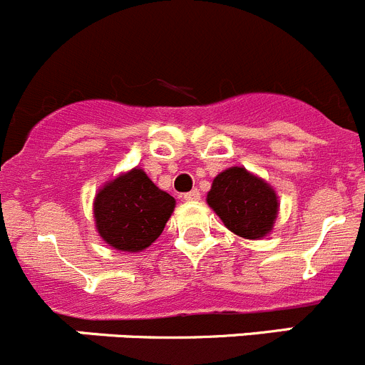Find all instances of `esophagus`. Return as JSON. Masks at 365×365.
<instances>
[{
  "mask_svg": "<svg viewBox=\"0 0 365 365\" xmlns=\"http://www.w3.org/2000/svg\"><path fill=\"white\" fill-rule=\"evenodd\" d=\"M183 200L185 202H198L200 200V190L198 189H192L190 192H185L183 194Z\"/></svg>",
  "mask_w": 365,
  "mask_h": 365,
  "instance_id": "1",
  "label": "esophagus"
}]
</instances>
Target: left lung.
I'll return each instance as SVG.
<instances>
[{
  "mask_svg": "<svg viewBox=\"0 0 365 365\" xmlns=\"http://www.w3.org/2000/svg\"><path fill=\"white\" fill-rule=\"evenodd\" d=\"M207 203L230 232L245 240H263L279 214L275 189L245 167H229L212 180Z\"/></svg>",
  "mask_w": 365,
  "mask_h": 365,
  "instance_id": "1",
  "label": "left lung"
}]
</instances>
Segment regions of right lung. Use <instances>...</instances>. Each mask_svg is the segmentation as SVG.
<instances>
[{"label":"right lung","mask_w":365,"mask_h":365,"mask_svg":"<svg viewBox=\"0 0 365 365\" xmlns=\"http://www.w3.org/2000/svg\"><path fill=\"white\" fill-rule=\"evenodd\" d=\"M175 205L171 194L158 189L140 167H133L95 194V229L115 250L142 252L158 240Z\"/></svg>","instance_id":"right-lung-1"}]
</instances>
